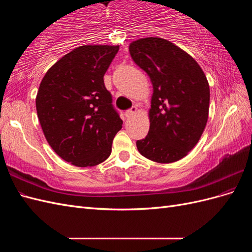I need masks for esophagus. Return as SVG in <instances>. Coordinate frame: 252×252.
I'll list each match as a JSON object with an SVG mask.
<instances>
[{
	"mask_svg": "<svg viewBox=\"0 0 252 252\" xmlns=\"http://www.w3.org/2000/svg\"><path fill=\"white\" fill-rule=\"evenodd\" d=\"M138 112V108L135 107V106H133L132 108H130L129 110H127L126 112H125V117L126 118H131L134 113H136Z\"/></svg>",
	"mask_w": 252,
	"mask_h": 252,
	"instance_id": "obj_1",
	"label": "esophagus"
}]
</instances>
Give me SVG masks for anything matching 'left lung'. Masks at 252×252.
I'll list each match as a JSON object with an SVG mask.
<instances>
[{"instance_id": "1", "label": "left lung", "mask_w": 252, "mask_h": 252, "mask_svg": "<svg viewBox=\"0 0 252 252\" xmlns=\"http://www.w3.org/2000/svg\"><path fill=\"white\" fill-rule=\"evenodd\" d=\"M129 52L154 87L149 131L136 147L154 162H177L195 146L207 123L208 81L191 56L161 37L136 40Z\"/></svg>"}]
</instances>
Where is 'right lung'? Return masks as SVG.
Masks as SVG:
<instances>
[{
	"instance_id": "right-lung-1",
	"label": "right lung",
	"mask_w": 252,
	"mask_h": 252,
	"mask_svg": "<svg viewBox=\"0 0 252 252\" xmlns=\"http://www.w3.org/2000/svg\"><path fill=\"white\" fill-rule=\"evenodd\" d=\"M118 51L109 45L80 46L49 68L40 84L35 106L45 138L74 166L104 162L122 128L103 79Z\"/></svg>"
}]
</instances>
